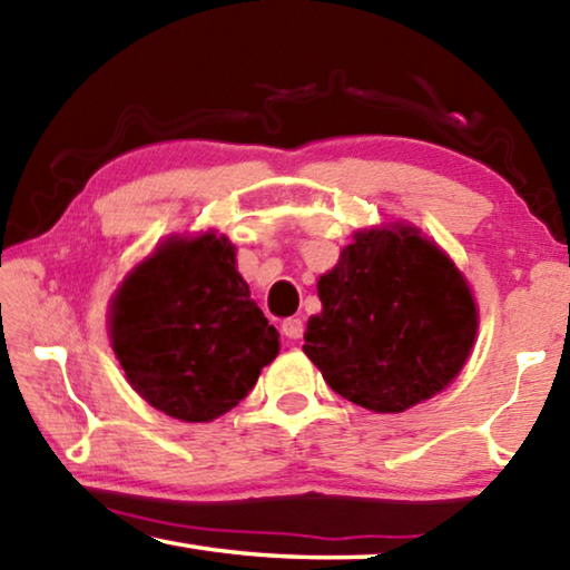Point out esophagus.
Instances as JSON below:
<instances>
[{
	"mask_svg": "<svg viewBox=\"0 0 570 570\" xmlns=\"http://www.w3.org/2000/svg\"><path fill=\"white\" fill-rule=\"evenodd\" d=\"M282 332H284L286 340H292V342L302 340V336H304V322L296 320V316H292V320H286L282 324Z\"/></svg>",
	"mask_w": 570,
	"mask_h": 570,
	"instance_id": "esophagus-1",
	"label": "esophagus"
}]
</instances>
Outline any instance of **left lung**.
<instances>
[{"instance_id":"8db88e82","label":"left lung","mask_w":570,"mask_h":570,"mask_svg":"<svg viewBox=\"0 0 570 570\" xmlns=\"http://www.w3.org/2000/svg\"><path fill=\"white\" fill-rule=\"evenodd\" d=\"M316 288L322 312L306 324L304 352L336 394L372 412L435 397L475 344L465 276L414 226L354 234Z\"/></svg>"}]
</instances>
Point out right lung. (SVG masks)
Returning <instances> with one entry per match:
<instances>
[{
    "mask_svg": "<svg viewBox=\"0 0 570 570\" xmlns=\"http://www.w3.org/2000/svg\"><path fill=\"white\" fill-rule=\"evenodd\" d=\"M110 344L130 387L183 422H210L254 390L278 332L250 302L236 246L208 230L170 236L110 302Z\"/></svg>",
    "mask_w": 570,
    "mask_h": 570,
    "instance_id": "right-lung-1",
    "label": "right lung"
}]
</instances>
